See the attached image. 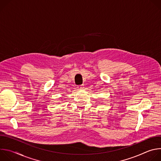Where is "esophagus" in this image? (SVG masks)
<instances>
[{
	"label": "esophagus",
	"mask_w": 161,
	"mask_h": 161,
	"mask_svg": "<svg viewBox=\"0 0 161 161\" xmlns=\"http://www.w3.org/2000/svg\"><path fill=\"white\" fill-rule=\"evenodd\" d=\"M78 88H80V89H81V88H84V85H80Z\"/></svg>",
	"instance_id": "34e87169"
}]
</instances>
